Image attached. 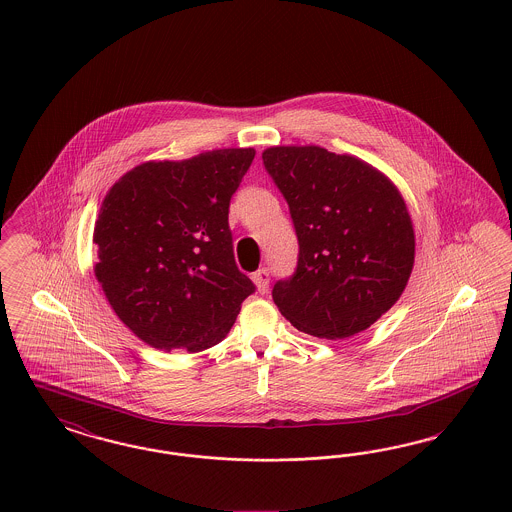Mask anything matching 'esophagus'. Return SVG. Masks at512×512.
I'll list each match as a JSON object with an SVG mask.
<instances>
[{"label": "esophagus", "mask_w": 512, "mask_h": 512, "mask_svg": "<svg viewBox=\"0 0 512 512\" xmlns=\"http://www.w3.org/2000/svg\"><path fill=\"white\" fill-rule=\"evenodd\" d=\"M253 282H255V286H257L259 292H267L268 282H270V272H268V268H259V270L253 274Z\"/></svg>", "instance_id": "1"}]
</instances>
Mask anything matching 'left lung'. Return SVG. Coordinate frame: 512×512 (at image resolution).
<instances>
[{
    "label": "left lung",
    "mask_w": 512,
    "mask_h": 512,
    "mask_svg": "<svg viewBox=\"0 0 512 512\" xmlns=\"http://www.w3.org/2000/svg\"><path fill=\"white\" fill-rule=\"evenodd\" d=\"M263 163L290 205L299 257L272 299L305 334L343 340L397 303L414 265L413 220L386 174L318 146H276Z\"/></svg>",
    "instance_id": "left-lung-1"
}]
</instances>
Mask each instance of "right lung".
Listing matches in <instances>:
<instances>
[{"instance_id": "add662e5", "label": "right lung", "mask_w": 512, "mask_h": 512, "mask_svg": "<svg viewBox=\"0 0 512 512\" xmlns=\"http://www.w3.org/2000/svg\"><path fill=\"white\" fill-rule=\"evenodd\" d=\"M253 157V147H228L147 161L101 201L94 272L117 317L147 345L209 349L255 292L236 265L228 226L230 199Z\"/></svg>"}]
</instances>
